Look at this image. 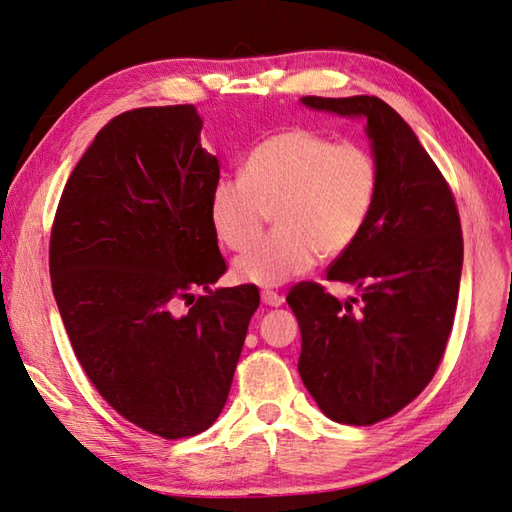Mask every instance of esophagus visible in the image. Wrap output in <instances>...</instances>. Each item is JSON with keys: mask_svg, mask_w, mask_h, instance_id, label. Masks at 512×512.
<instances>
[{"mask_svg": "<svg viewBox=\"0 0 512 512\" xmlns=\"http://www.w3.org/2000/svg\"><path fill=\"white\" fill-rule=\"evenodd\" d=\"M260 298H263V302L265 305H269V307H280L285 302V298L278 294V291H271V289H265L263 294H260Z\"/></svg>", "mask_w": 512, "mask_h": 512, "instance_id": "obj_1", "label": "esophagus"}]
</instances>
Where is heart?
<instances>
[{
    "instance_id": "1",
    "label": "heart",
    "mask_w": 512,
    "mask_h": 512,
    "mask_svg": "<svg viewBox=\"0 0 512 512\" xmlns=\"http://www.w3.org/2000/svg\"><path fill=\"white\" fill-rule=\"evenodd\" d=\"M378 190V161L364 145L291 128L260 141L243 176L214 185L210 218L218 241L243 252L275 212L277 232L234 265L238 280L274 287L309 271L320 252H347L367 227Z\"/></svg>"
}]
</instances>
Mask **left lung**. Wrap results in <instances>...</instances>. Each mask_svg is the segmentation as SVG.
Listing matches in <instances>:
<instances>
[{
    "label": "left lung",
    "instance_id": "8db88e82",
    "mask_svg": "<svg viewBox=\"0 0 512 512\" xmlns=\"http://www.w3.org/2000/svg\"><path fill=\"white\" fill-rule=\"evenodd\" d=\"M316 110L367 121L380 168L375 210L327 269L358 296L338 300L305 280L287 302L300 325V378L327 417L369 426L420 395L444 358L460 294V214L440 168L378 97H302Z\"/></svg>",
    "mask_w": 512,
    "mask_h": 512
}]
</instances>
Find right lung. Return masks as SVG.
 <instances>
[{
	"label": "right lung",
	"instance_id": "1",
	"mask_svg": "<svg viewBox=\"0 0 512 512\" xmlns=\"http://www.w3.org/2000/svg\"><path fill=\"white\" fill-rule=\"evenodd\" d=\"M201 128L194 106L114 117L50 229L52 294L77 360L114 411L165 440L221 415L260 305L249 285L210 289L227 265L210 218L221 165ZM198 286L208 294L194 299Z\"/></svg>",
	"mask_w": 512,
	"mask_h": 512
}]
</instances>
